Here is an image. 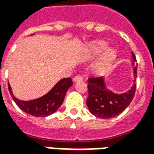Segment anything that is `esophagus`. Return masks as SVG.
Returning <instances> with one entry per match:
<instances>
[{
    "label": "esophagus",
    "mask_w": 154,
    "mask_h": 154,
    "mask_svg": "<svg viewBox=\"0 0 154 154\" xmlns=\"http://www.w3.org/2000/svg\"><path fill=\"white\" fill-rule=\"evenodd\" d=\"M82 80V77L81 75H77L73 77V82H80Z\"/></svg>",
    "instance_id": "1"
}]
</instances>
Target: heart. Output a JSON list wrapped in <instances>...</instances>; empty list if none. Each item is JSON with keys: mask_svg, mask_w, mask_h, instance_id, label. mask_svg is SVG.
<instances>
[{"mask_svg": "<svg viewBox=\"0 0 154 154\" xmlns=\"http://www.w3.org/2000/svg\"><path fill=\"white\" fill-rule=\"evenodd\" d=\"M107 48V44L106 42H95L90 45L89 48V53L91 56H97L100 53H102ZM115 57V52L112 49H109L106 52L104 56L100 59L99 63H97L96 70L99 73H102L104 72L109 68L111 62L114 59Z\"/></svg>", "mask_w": 154, "mask_h": 154, "instance_id": "heart-1", "label": "heart"}]
</instances>
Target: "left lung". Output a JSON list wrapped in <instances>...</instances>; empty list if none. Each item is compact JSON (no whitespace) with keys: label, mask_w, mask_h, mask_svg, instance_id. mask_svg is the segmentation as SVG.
<instances>
[{"label":"left lung","mask_w":154,"mask_h":154,"mask_svg":"<svg viewBox=\"0 0 154 154\" xmlns=\"http://www.w3.org/2000/svg\"><path fill=\"white\" fill-rule=\"evenodd\" d=\"M133 60L136 62L134 54ZM134 64V63H133ZM134 76H137V66L134 67ZM88 97L87 105L90 112L97 117L110 119L123 112L128 107L134 97L136 91L135 81L132 88L126 93L117 95L105 87L103 77H91L88 78Z\"/></svg>","instance_id":"obj_1"}]
</instances>
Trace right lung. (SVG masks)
I'll return each mask as SVG.
<instances>
[{
  "mask_svg": "<svg viewBox=\"0 0 154 154\" xmlns=\"http://www.w3.org/2000/svg\"><path fill=\"white\" fill-rule=\"evenodd\" d=\"M72 86V80L71 77L63 78L59 81L45 96L29 101H24L15 98L13 96L9 83L8 89L12 99L24 112L36 117H45L54 113L61 106L68 88Z\"/></svg>",
  "mask_w": 154,
  "mask_h": 154,
  "instance_id": "obj_1",
  "label": "right lung"
}]
</instances>
